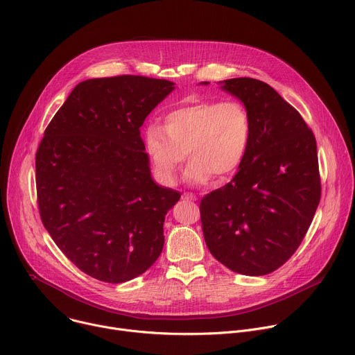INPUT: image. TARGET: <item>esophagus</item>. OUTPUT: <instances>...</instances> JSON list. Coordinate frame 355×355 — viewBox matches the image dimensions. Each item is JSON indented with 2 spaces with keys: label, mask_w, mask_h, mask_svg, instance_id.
I'll return each mask as SVG.
<instances>
[{
  "label": "esophagus",
  "mask_w": 355,
  "mask_h": 355,
  "mask_svg": "<svg viewBox=\"0 0 355 355\" xmlns=\"http://www.w3.org/2000/svg\"><path fill=\"white\" fill-rule=\"evenodd\" d=\"M182 198H184V199H187V200H196V199H198V198H196V195L189 193V192L184 193V195H182Z\"/></svg>",
  "instance_id": "34e87169"
}]
</instances>
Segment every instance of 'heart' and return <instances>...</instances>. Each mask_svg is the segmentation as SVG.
I'll return each mask as SVG.
<instances>
[{"instance_id": "1", "label": "heart", "mask_w": 355, "mask_h": 355, "mask_svg": "<svg viewBox=\"0 0 355 355\" xmlns=\"http://www.w3.org/2000/svg\"><path fill=\"white\" fill-rule=\"evenodd\" d=\"M143 140L163 182H175L188 155L185 181L204 185L214 175L226 178L241 166L251 141V121L247 110L234 101H204L171 111L166 126L150 123Z\"/></svg>"}]
</instances>
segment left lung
I'll return each instance as SVG.
<instances>
[{"label": "left lung", "instance_id": "obj_1", "mask_svg": "<svg viewBox=\"0 0 355 355\" xmlns=\"http://www.w3.org/2000/svg\"><path fill=\"white\" fill-rule=\"evenodd\" d=\"M219 84L247 110L251 141L233 180L200 200L202 232L211 254L225 267L266 275L296 251L318 209L316 139L268 84L248 77Z\"/></svg>", "mask_w": 355, "mask_h": 355}]
</instances>
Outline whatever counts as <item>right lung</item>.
<instances>
[{
	"label": "right lung",
	"mask_w": 355,
	"mask_h": 355,
	"mask_svg": "<svg viewBox=\"0 0 355 355\" xmlns=\"http://www.w3.org/2000/svg\"><path fill=\"white\" fill-rule=\"evenodd\" d=\"M168 80L116 76L74 87L36 151L42 223L87 275L130 281L156 263L163 225L181 193L155 182L140 137Z\"/></svg>",
	"instance_id": "add662e5"
}]
</instances>
